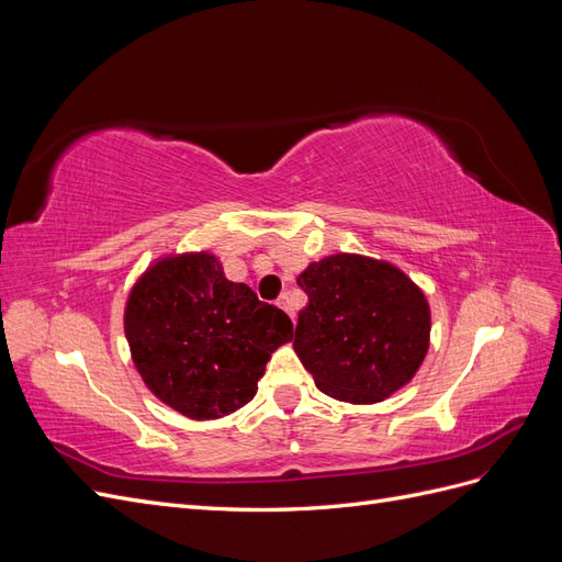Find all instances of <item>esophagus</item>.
Segmentation results:
<instances>
[{"label":"esophagus","instance_id":"esophagus-1","mask_svg":"<svg viewBox=\"0 0 562 562\" xmlns=\"http://www.w3.org/2000/svg\"><path fill=\"white\" fill-rule=\"evenodd\" d=\"M277 304H279V307H281L288 316H291V318L295 321V310H293V304H291V297H288V295L283 293V295L277 300Z\"/></svg>","mask_w":562,"mask_h":562}]
</instances>
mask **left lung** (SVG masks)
Segmentation results:
<instances>
[{
  "instance_id": "obj_1",
  "label": "left lung",
  "mask_w": 562,
  "mask_h": 562,
  "mask_svg": "<svg viewBox=\"0 0 562 562\" xmlns=\"http://www.w3.org/2000/svg\"><path fill=\"white\" fill-rule=\"evenodd\" d=\"M297 285L310 304L293 347L323 394L378 403L413 380L429 349L431 316L401 269L342 252L310 265Z\"/></svg>"
}]
</instances>
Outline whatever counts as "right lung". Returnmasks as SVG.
<instances>
[{"label":"right lung","instance_id":"obj_1","mask_svg":"<svg viewBox=\"0 0 562 562\" xmlns=\"http://www.w3.org/2000/svg\"><path fill=\"white\" fill-rule=\"evenodd\" d=\"M135 368L155 394L192 419L239 411L293 323L246 283L225 279L209 252L151 267L126 304Z\"/></svg>","mask_w":562,"mask_h":562}]
</instances>
